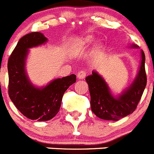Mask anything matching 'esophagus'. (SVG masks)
Segmentation results:
<instances>
[{
    "instance_id": "1",
    "label": "esophagus",
    "mask_w": 154,
    "mask_h": 154,
    "mask_svg": "<svg viewBox=\"0 0 154 154\" xmlns=\"http://www.w3.org/2000/svg\"><path fill=\"white\" fill-rule=\"evenodd\" d=\"M77 77H78L79 79H84L86 77V72L85 71H80L77 74Z\"/></svg>"
}]
</instances>
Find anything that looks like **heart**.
Segmentation results:
<instances>
[{
    "mask_svg": "<svg viewBox=\"0 0 154 154\" xmlns=\"http://www.w3.org/2000/svg\"><path fill=\"white\" fill-rule=\"evenodd\" d=\"M93 41H94L93 37L92 36L85 37V38H82L81 40H79L78 42H77V44L75 45V50L77 52H82V51H84L86 48L89 47L90 45H92Z\"/></svg>",
    "mask_w": 154,
    "mask_h": 154,
    "instance_id": "b5f03b06",
    "label": "heart"
}]
</instances>
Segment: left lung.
I'll return each mask as SVG.
<instances>
[{
    "label": "left lung",
    "mask_w": 154,
    "mask_h": 154,
    "mask_svg": "<svg viewBox=\"0 0 154 154\" xmlns=\"http://www.w3.org/2000/svg\"><path fill=\"white\" fill-rule=\"evenodd\" d=\"M131 48H139L136 45ZM140 52V64L138 72L130 85L117 96H114L103 76L92 71L85 78L91 96V109L96 116L105 120L117 121L133 113L140 100L146 85L145 55Z\"/></svg>",
    "instance_id": "obj_1"
}]
</instances>
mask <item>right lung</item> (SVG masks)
Segmentation results:
<instances>
[{"mask_svg":"<svg viewBox=\"0 0 154 154\" xmlns=\"http://www.w3.org/2000/svg\"><path fill=\"white\" fill-rule=\"evenodd\" d=\"M47 42V38L40 32L24 35L17 42L8 62L9 97L24 116L33 120L52 119L59 111L65 92L76 81V75L72 74L52 80L45 86L37 87L31 83L25 69L29 49Z\"/></svg>","mask_w":154,"mask_h":154,"instance_id":"right-lung-1","label":"right lung"}]
</instances>
